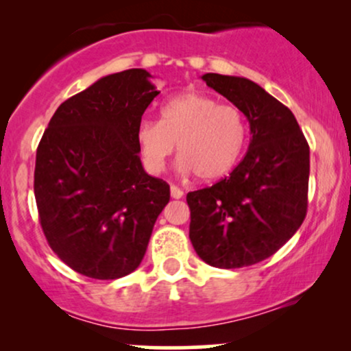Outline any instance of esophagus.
Wrapping results in <instances>:
<instances>
[{"label": "esophagus", "mask_w": 351, "mask_h": 351, "mask_svg": "<svg viewBox=\"0 0 351 351\" xmlns=\"http://www.w3.org/2000/svg\"><path fill=\"white\" fill-rule=\"evenodd\" d=\"M170 193H171V198H175V199L183 198V191H181V189H180L178 186H175V184H171Z\"/></svg>", "instance_id": "esophagus-1"}]
</instances>
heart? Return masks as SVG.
<instances>
[{
    "label": "heart",
    "instance_id": "obj_1",
    "mask_svg": "<svg viewBox=\"0 0 351 351\" xmlns=\"http://www.w3.org/2000/svg\"><path fill=\"white\" fill-rule=\"evenodd\" d=\"M148 171H163L178 143L180 168L203 181L229 175L247 142V120L231 104L199 92H186L160 108V120H143L136 130Z\"/></svg>",
    "mask_w": 351,
    "mask_h": 351
}]
</instances>
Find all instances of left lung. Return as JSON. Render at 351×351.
<instances>
[{
    "mask_svg": "<svg viewBox=\"0 0 351 351\" xmlns=\"http://www.w3.org/2000/svg\"><path fill=\"white\" fill-rule=\"evenodd\" d=\"M201 79L247 117L252 138L228 178L188 193L189 239L213 267H247L276 254L304 223L308 143L292 112L252 80Z\"/></svg>",
    "mask_w": 351,
    "mask_h": 351,
    "instance_id": "left-lung-1",
    "label": "left lung"
}]
</instances>
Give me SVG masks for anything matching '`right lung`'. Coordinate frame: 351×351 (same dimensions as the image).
I'll list each match as a JSON object with an SVG mask.
<instances>
[{"mask_svg":"<svg viewBox=\"0 0 351 351\" xmlns=\"http://www.w3.org/2000/svg\"><path fill=\"white\" fill-rule=\"evenodd\" d=\"M145 69L106 75L59 106L44 132L34 196L47 244L64 264L99 280L134 272L170 201L147 175L136 130L160 94Z\"/></svg>","mask_w":351,"mask_h":351,"instance_id":"right-lung-1","label":"right lung"}]
</instances>
